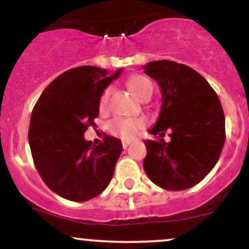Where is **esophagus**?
Segmentation results:
<instances>
[{"label": "esophagus", "mask_w": 249, "mask_h": 249, "mask_svg": "<svg viewBox=\"0 0 249 249\" xmlns=\"http://www.w3.org/2000/svg\"><path fill=\"white\" fill-rule=\"evenodd\" d=\"M122 145H123V147H124V148H126L127 146H128V145H130V142H122Z\"/></svg>", "instance_id": "1"}]
</instances>
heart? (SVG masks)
Listing matches in <instances>:
<instances>
[{
    "label": "heart",
    "mask_w": 249,
    "mask_h": 249,
    "mask_svg": "<svg viewBox=\"0 0 249 249\" xmlns=\"http://www.w3.org/2000/svg\"><path fill=\"white\" fill-rule=\"evenodd\" d=\"M127 87L134 93L137 98L142 101L146 96H152L153 84L150 79L142 75H133L127 79ZM108 95H110V89H105L99 98V110H107L108 103ZM144 126L142 121L138 119L123 118V117H117L108 123V132L112 133L113 136L121 137L122 139L128 141L133 138L138 131Z\"/></svg>",
    "instance_id": "heart-1"
}]
</instances>
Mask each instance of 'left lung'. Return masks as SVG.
I'll list each match as a JSON object with an SVG mask.
<instances>
[{
  "label": "left lung",
  "mask_w": 249,
  "mask_h": 249,
  "mask_svg": "<svg viewBox=\"0 0 249 249\" xmlns=\"http://www.w3.org/2000/svg\"><path fill=\"white\" fill-rule=\"evenodd\" d=\"M145 73L159 84L161 108L150 133L170 132L171 142L145 141L142 166L157 186L182 191L201 181L225 144V116L219 97L200 73L172 61H153Z\"/></svg>",
  "instance_id": "8db88e82"
}]
</instances>
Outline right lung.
<instances>
[{"instance_id":"add662e5","label":"right lung","mask_w":249,"mask_h":249,"mask_svg":"<svg viewBox=\"0 0 249 249\" xmlns=\"http://www.w3.org/2000/svg\"><path fill=\"white\" fill-rule=\"evenodd\" d=\"M121 72L108 77L107 70L91 65L70 69L48 85L34 107L28 134L34 164L45 185L62 198L87 201L112 179L121 141L105 136L92 145L84 132L98 117L103 91Z\"/></svg>"}]
</instances>
